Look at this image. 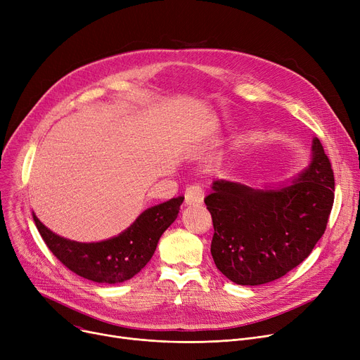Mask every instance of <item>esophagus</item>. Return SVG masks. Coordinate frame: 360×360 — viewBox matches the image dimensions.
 <instances>
[{"instance_id":"34e87169","label":"esophagus","mask_w":360,"mask_h":360,"mask_svg":"<svg viewBox=\"0 0 360 360\" xmlns=\"http://www.w3.org/2000/svg\"><path fill=\"white\" fill-rule=\"evenodd\" d=\"M204 201V193L200 186L193 185L186 188L185 191V204L186 205H194V204H202Z\"/></svg>"}]
</instances>
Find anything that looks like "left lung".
I'll use <instances>...</instances> for the list:
<instances>
[{"label": "left lung", "instance_id": "obj_1", "mask_svg": "<svg viewBox=\"0 0 360 360\" xmlns=\"http://www.w3.org/2000/svg\"><path fill=\"white\" fill-rule=\"evenodd\" d=\"M204 202L214 226L216 267L236 285H266L297 267L324 235L333 169L314 137L311 162L297 178L264 188L219 179Z\"/></svg>", "mask_w": 360, "mask_h": 360}]
</instances>
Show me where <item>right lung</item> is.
Instances as JSON below:
<instances>
[{
  "instance_id": "right-lung-1",
  "label": "right lung",
  "mask_w": 360,
  "mask_h": 360,
  "mask_svg": "<svg viewBox=\"0 0 360 360\" xmlns=\"http://www.w3.org/2000/svg\"><path fill=\"white\" fill-rule=\"evenodd\" d=\"M184 197L144 210L129 228L101 242H77L53 233L36 217L37 231L51 252L67 269L96 283L115 285L134 277L153 257L163 232L175 221Z\"/></svg>"
}]
</instances>
